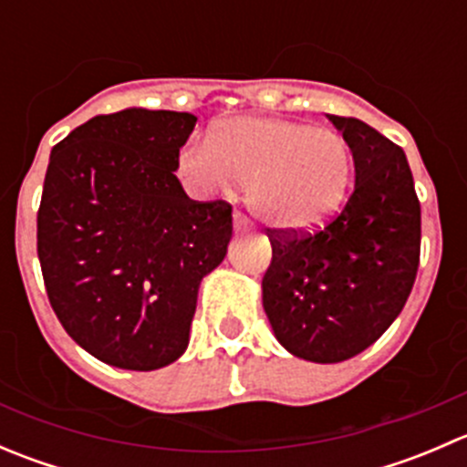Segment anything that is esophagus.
I'll use <instances>...</instances> for the list:
<instances>
[{"label": "esophagus", "mask_w": 467, "mask_h": 467, "mask_svg": "<svg viewBox=\"0 0 467 467\" xmlns=\"http://www.w3.org/2000/svg\"><path fill=\"white\" fill-rule=\"evenodd\" d=\"M233 225H234V233H246V230H251V221H248L242 212H234Z\"/></svg>", "instance_id": "esophagus-1"}]
</instances>
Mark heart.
Listing matches in <instances>:
<instances>
[{"label": "heart", "instance_id": "1", "mask_svg": "<svg viewBox=\"0 0 467 467\" xmlns=\"http://www.w3.org/2000/svg\"><path fill=\"white\" fill-rule=\"evenodd\" d=\"M196 194H230L246 182V205L264 225L305 233L338 212L350 190L352 153L341 133L286 117H234L178 155Z\"/></svg>", "mask_w": 467, "mask_h": 467}]
</instances>
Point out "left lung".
Masks as SVG:
<instances>
[{
    "label": "left lung",
    "instance_id": "8db88e82",
    "mask_svg": "<svg viewBox=\"0 0 467 467\" xmlns=\"http://www.w3.org/2000/svg\"><path fill=\"white\" fill-rule=\"evenodd\" d=\"M355 160V190L312 234L271 233L262 305L285 350L314 364L359 355L400 317L420 262V203L407 155L352 117L327 115Z\"/></svg>",
    "mask_w": 467,
    "mask_h": 467
}]
</instances>
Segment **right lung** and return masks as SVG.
<instances>
[{"mask_svg": "<svg viewBox=\"0 0 467 467\" xmlns=\"http://www.w3.org/2000/svg\"><path fill=\"white\" fill-rule=\"evenodd\" d=\"M190 112L126 108L74 129L49 155L37 257L65 332L99 361L155 370L190 343L201 280L223 262L233 207L176 178Z\"/></svg>", "mask_w": 467, "mask_h": 467, "instance_id": "add662e5", "label": "right lung"}]
</instances>
